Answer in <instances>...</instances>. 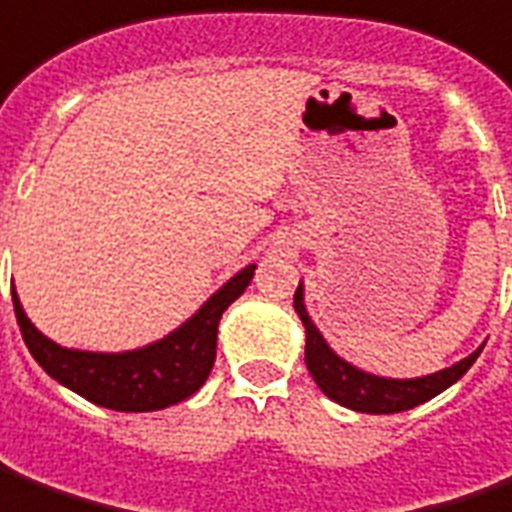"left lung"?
I'll use <instances>...</instances> for the list:
<instances>
[{"mask_svg":"<svg viewBox=\"0 0 512 512\" xmlns=\"http://www.w3.org/2000/svg\"><path fill=\"white\" fill-rule=\"evenodd\" d=\"M292 303H295V312H298V317L303 320V329H306V368L312 373L317 387L331 401L343 404L348 410L370 412V415L412 410V407L443 393L457 379H463L465 370L471 368L482 354V345H479L474 354H468L457 365L438 370V373L418 376V379H384V376H373V373L354 368L351 362H345L343 357H337L331 351L329 343L323 340V334L312 323L306 306H303V284H298Z\"/></svg>","mask_w":512,"mask_h":512,"instance_id":"obj_1","label":"left lung"}]
</instances>
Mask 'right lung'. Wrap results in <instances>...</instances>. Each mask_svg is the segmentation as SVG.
Wrapping results in <instances>:
<instances>
[{
  "mask_svg": "<svg viewBox=\"0 0 512 512\" xmlns=\"http://www.w3.org/2000/svg\"><path fill=\"white\" fill-rule=\"evenodd\" d=\"M253 270L256 264L239 270L164 340L122 354L74 351L52 343L24 315L16 292L13 309L30 354L55 382L108 410L153 412L189 398L209 379L211 365L217 359V326L222 312L245 292Z\"/></svg>",
  "mask_w": 512,
  "mask_h": 512,
  "instance_id": "1",
  "label": "right lung"
}]
</instances>
